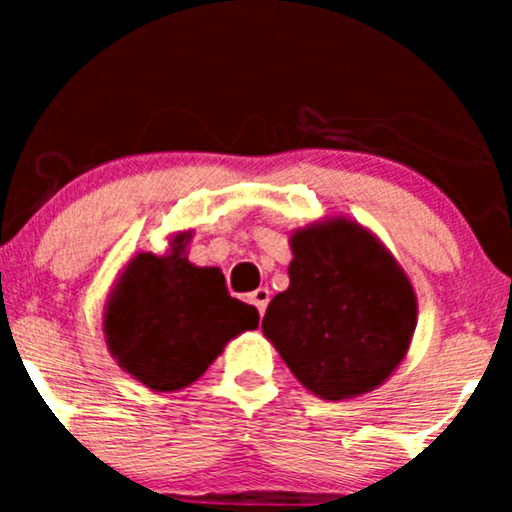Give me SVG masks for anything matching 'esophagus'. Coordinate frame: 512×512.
<instances>
[{
    "label": "esophagus",
    "mask_w": 512,
    "mask_h": 512,
    "mask_svg": "<svg viewBox=\"0 0 512 512\" xmlns=\"http://www.w3.org/2000/svg\"><path fill=\"white\" fill-rule=\"evenodd\" d=\"M250 301L255 303V308L260 310V315H264V310H267V305H269V289H257V291H252Z\"/></svg>",
    "instance_id": "1"
}]
</instances>
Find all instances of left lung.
<instances>
[{
  "label": "left lung",
  "instance_id": "8db88e82",
  "mask_svg": "<svg viewBox=\"0 0 512 512\" xmlns=\"http://www.w3.org/2000/svg\"><path fill=\"white\" fill-rule=\"evenodd\" d=\"M289 245V289L269 301L264 337L317 397L339 402L380 387L416 330L407 272L349 216L296 228Z\"/></svg>",
  "mask_w": 512,
  "mask_h": 512
}]
</instances>
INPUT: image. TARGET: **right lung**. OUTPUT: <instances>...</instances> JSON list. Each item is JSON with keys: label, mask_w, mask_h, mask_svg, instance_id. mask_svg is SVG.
Wrapping results in <instances>:
<instances>
[{"label": "right lung", "mask_w": 512, "mask_h": 512, "mask_svg": "<svg viewBox=\"0 0 512 512\" xmlns=\"http://www.w3.org/2000/svg\"><path fill=\"white\" fill-rule=\"evenodd\" d=\"M192 231L163 255L137 252L117 274L103 337L117 366L154 392H178L204 375L238 334L255 330V305L233 298L219 267L187 260Z\"/></svg>", "instance_id": "obj_1"}]
</instances>
